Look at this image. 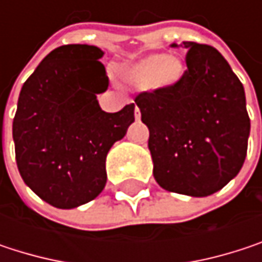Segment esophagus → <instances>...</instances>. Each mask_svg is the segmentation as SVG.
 Instances as JSON below:
<instances>
[{
    "mask_svg": "<svg viewBox=\"0 0 262 262\" xmlns=\"http://www.w3.org/2000/svg\"><path fill=\"white\" fill-rule=\"evenodd\" d=\"M135 120H136V121L141 120V112H139V107H138V106L135 107Z\"/></svg>",
    "mask_w": 262,
    "mask_h": 262,
    "instance_id": "1",
    "label": "esophagus"
}]
</instances>
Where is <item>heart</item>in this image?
<instances>
[{"label": "heart", "mask_w": 262, "mask_h": 262, "mask_svg": "<svg viewBox=\"0 0 262 262\" xmlns=\"http://www.w3.org/2000/svg\"><path fill=\"white\" fill-rule=\"evenodd\" d=\"M126 76L138 84H176L183 76L182 63L168 54H153L127 68Z\"/></svg>", "instance_id": "b5f03b06"}]
</instances>
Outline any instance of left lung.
Masks as SVG:
<instances>
[{
  "label": "left lung",
  "instance_id": "left-lung-1",
  "mask_svg": "<svg viewBox=\"0 0 262 262\" xmlns=\"http://www.w3.org/2000/svg\"><path fill=\"white\" fill-rule=\"evenodd\" d=\"M181 47L188 50L182 79L138 94L135 103L150 132L156 182L170 192L206 197L239 173L250 118L243 83L226 59L211 45Z\"/></svg>",
  "mask_w": 262,
  "mask_h": 262
}]
</instances>
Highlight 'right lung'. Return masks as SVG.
Listing matches in <instances>:
<instances>
[{
  "instance_id": "obj_1",
  "label": "right lung",
  "mask_w": 262,
  "mask_h": 262,
  "mask_svg": "<svg viewBox=\"0 0 262 262\" xmlns=\"http://www.w3.org/2000/svg\"><path fill=\"white\" fill-rule=\"evenodd\" d=\"M103 54L86 43L53 50L18 98V170L31 191L54 208H77L103 191L107 151L135 121V104L107 114L97 101L109 86Z\"/></svg>"
}]
</instances>
